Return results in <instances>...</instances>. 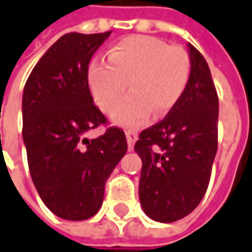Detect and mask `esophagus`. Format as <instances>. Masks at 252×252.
<instances>
[{"label":"esophagus","mask_w":252,"mask_h":252,"mask_svg":"<svg viewBox=\"0 0 252 252\" xmlns=\"http://www.w3.org/2000/svg\"><path fill=\"white\" fill-rule=\"evenodd\" d=\"M126 142H128V150L131 152V150H133V145H135V142L138 139V135H136V132L131 131V129H126Z\"/></svg>","instance_id":"34e87169"}]
</instances>
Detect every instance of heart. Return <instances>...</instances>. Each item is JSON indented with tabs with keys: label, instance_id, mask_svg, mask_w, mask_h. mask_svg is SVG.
<instances>
[{
	"label": "heart",
	"instance_id": "heart-1",
	"mask_svg": "<svg viewBox=\"0 0 252 252\" xmlns=\"http://www.w3.org/2000/svg\"><path fill=\"white\" fill-rule=\"evenodd\" d=\"M107 59L95 58L88 66V87L94 100L110 113L126 89L131 95L114 109V124L139 126L152 112L162 116L176 103L186 88L190 73L184 49L149 35H131L114 44Z\"/></svg>",
	"mask_w": 252,
	"mask_h": 252
}]
</instances>
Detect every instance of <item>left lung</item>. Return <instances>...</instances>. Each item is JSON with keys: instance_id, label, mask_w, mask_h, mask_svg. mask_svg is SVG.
<instances>
[{"instance_id": "8db88e82", "label": "left lung", "mask_w": 252, "mask_h": 252, "mask_svg": "<svg viewBox=\"0 0 252 252\" xmlns=\"http://www.w3.org/2000/svg\"><path fill=\"white\" fill-rule=\"evenodd\" d=\"M190 74L167 117L143 129L135 143L142 158L140 205L149 218L162 223L189 215L208 188L218 149V95L211 71L188 44Z\"/></svg>"}]
</instances>
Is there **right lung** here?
Wrapping results in <instances>:
<instances>
[{"mask_svg": "<svg viewBox=\"0 0 252 252\" xmlns=\"http://www.w3.org/2000/svg\"><path fill=\"white\" fill-rule=\"evenodd\" d=\"M109 35H62L23 90L22 135L32 184L44 204L63 220H88L99 211L104 184L128 149L126 133L116 126L96 139L87 138L107 121L94 104L87 74L92 55Z\"/></svg>", "mask_w": 252, "mask_h": 252, "instance_id": "obj_1", "label": "right lung"}]
</instances>
